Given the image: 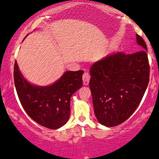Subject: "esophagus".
<instances>
[{"label":"esophagus","instance_id":"1","mask_svg":"<svg viewBox=\"0 0 159 159\" xmlns=\"http://www.w3.org/2000/svg\"><path fill=\"white\" fill-rule=\"evenodd\" d=\"M90 75L88 72H84L83 75V84L84 85H88L89 84Z\"/></svg>","mask_w":159,"mask_h":159}]
</instances>
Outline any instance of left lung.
<instances>
[{"label":"left lung","instance_id":"8db88e82","mask_svg":"<svg viewBox=\"0 0 159 159\" xmlns=\"http://www.w3.org/2000/svg\"><path fill=\"white\" fill-rule=\"evenodd\" d=\"M139 50L125 55L113 52L93 63L89 86L97 120L113 127L126 120L139 105L149 81L147 46L136 34Z\"/></svg>","mask_w":159,"mask_h":159}]
</instances>
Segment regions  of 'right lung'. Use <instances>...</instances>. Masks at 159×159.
<instances>
[{"instance_id": "add662e5", "label": "right lung", "mask_w": 159, "mask_h": 159, "mask_svg": "<svg viewBox=\"0 0 159 159\" xmlns=\"http://www.w3.org/2000/svg\"><path fill=\"white\" fill-rule=\"evenodd\" d=\"M83 73L82 70L66 71L53 84L39 86L23 77L16 61L13 78L18 98L30 117L41 126L56 129L69 119L71 98L82 86Z\"/></svg>"}]
</instances>
